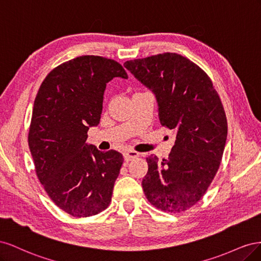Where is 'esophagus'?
Returning <instances> with one entry per match:
<instances>
[{
	"instance_id": "esophagus-1",
	"label": "esophagus",
	"mask_w": 261,
	"mask_h": 261,
	"mask_svg": "<svg viewBox=\"0 0 261 261\" xmlns=\"http://www.w3.org/2000/svg\"><path fill=\"white\" fill-rule=\"evenodd\" d=\"M123 155H124L125 161H130L133 159H135V158H137L139 153L134 151V150H126V151L123 153Z\"/></svg>"
}]
</instances>
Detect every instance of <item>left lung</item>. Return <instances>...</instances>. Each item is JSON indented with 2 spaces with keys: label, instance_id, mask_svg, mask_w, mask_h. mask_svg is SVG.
<instances>
[{
  "label": "left lung",
  "instance_id": "left-lung-1",
  "mask_svg": "<svg viewBox=\"0 0 261 261\" xmlns=\"http://www.w3.org/2000/svg\"><path fill=\"white\" fill-rule=\"evenodd\" d=\"M124 66L154 94L160 123L175 135L169 159L147 158L144 193L158 209L185 211L201 199L222 159L227 122L219 94L199 66L176 53Z\"/></svg>",
  "mask_w": 261,
  "mask_h": 261
}]
</instances>
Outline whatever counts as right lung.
Instances as JSON below:
<instances>
[{
	"mask_svg": "<svg viewBox=\"0 0 261 261\" xmlns=\"http://www.w3.org/2000/svg\"><path fill=\"white\" fill-rule=\"evenodd\" d=\"M115 77L128 78L120 63L84 55L54 68L35 99L28 144L38 178L53 202L76 218L108 208L123 164L122 153L86 141Z\"/></svg>",
	"mask_w": 261,
	"mask_h": 261,
	"instance_id": "add662e5",
	"label": "right lung"
}]
</instances>
